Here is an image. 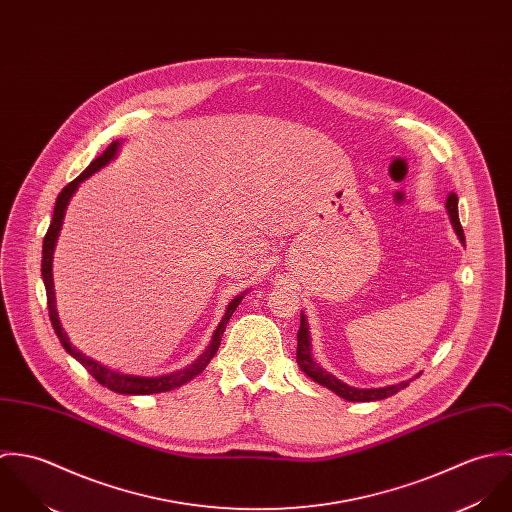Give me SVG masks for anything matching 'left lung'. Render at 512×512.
I'll return each instance as SVG.
<instances>
[{"mask_svg":"<svg viewBox=\"0 0 512 512\" xmlns=\"http://www.w3.org/2000/svg\"><path fill=\"white\" fill-rule=\"evenodd\" d=\"M445 209L449 220L453 224V230L457 234V238L461 240V244H465V236H463V228L459 222L457 215V195L449 193L447 201H445ZM297 365L299 368L317 384L329 388L331 392H335L337 396L349 400V402H376V400H384L396 392H400L402 388H406L410 384V380H404L400 384H390V386H382V388H357V386H349L347 382L339 380L335 374L327 372L323 366L313 361L311 357V337H309V325L305 315L301 313V325L297 331Z\"/></svg>","mask_w":512,"mask_h":512,"instance_id":"left-lung-1","label":"left lung"}]
</instances>
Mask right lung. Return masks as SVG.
I'll return each mask as SVG.
<instances>
[{
  "instance_id": "1",
  "label": "right lung",
  "mask_w": 512,
  "mask_h": 512,
  "mask_svg": "<svg viewBox=\"0 0 512 512\" xmlns=\"http://www.w3.org/2000/svg\"><path fill=\"white\" fill-rule=\"evenodd\" d=\"M122 146L120 140L112 142L108 149L96 157L74 181H71L57 197V203H55V211H53V220H51V226L45 234V240H43V260H41V276H43V284H45V290H47V303H49V317H51V323H53V329L61 341V345L65 347V351L76 359L80 365L84 366L102 386L110 388L112 392H118V394H128V396H144V394H159V392H167V390H173V388H179L183 386L185 382H189L191 378H195L197 374H201L207 365L211 363V359L217 355L219 351L220 339H222V333L226 329V323L228 319L232 317L234 309L238 307V303L242 301V297L246 295V292L236 295L222 319H220L215 333H213V339L209 343V347L203 351V355H199L197 361H193L191 365L181 368V370H175V372H169V374H161V376H138V374H126L122 370H116V368H110V366L102 365L98 361H94L92 357L80 353L67 331L63 329L61 325V319H59V313H57V297H55V284H53V254H55V246H57V240H59V234H61V228H63V220H65V213H67V207L73 199L78 185L82 181H86L88 177H92L96 171H100L102 167H106L116 155H118V149Z\"/></svg>"
}]
</instances>
